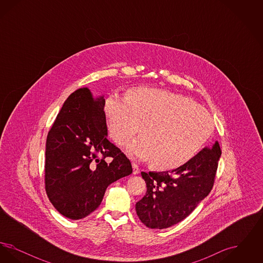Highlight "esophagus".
Listing matches in <instances>:
<instances>
[{
	"mask_svg": "<svg viewBox=\"0 0 263 263\" xmlns=\"http://www.w3.org/2000/svg\"><path fill=\"white\" fill-rule=\"evenodd\" d=\"M132 167H133V175H139L140 174V168L136 163H132Z\"/></svg>",
	"mask_w": 263,
	"mask_h": 263,
	"instance_id": "esophagus-1",
	"label": "esophagus"
}]
</instances>
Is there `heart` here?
<instances>
[{
	"label": "heart",
	"mask_w": 263,
	"mask_h": 263,
	"mask_svg": "<svg viewBox=\"0 0 263 263\" xmlns=\"http://www.w3.org/2000/svg\"><path fill=\"white\" fill-rule=\"evenodd\" d=\"M103 112L108 133L124 145L141 130L126 152L161 171L178 168L195 158L212 136L214 122L195 101L170 90L135 88L126 98L110 95Z\"/></svg>",
	"instance_id": "b5f03b06"
}]
</instances>
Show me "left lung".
Masks as SVG:
<instances>
[{
	"label": "left lung",
	"mask_w": 263,
	"mask_h": 263,
	"mask_svg": "<svg viewBox=\"0 0 263 263\" xmlns=\"http://www.w3.org/2000/svg\"><path fill=\"white\" fill-rule=\"evenodd\" d=\"M221 154L216 141L212 148H204L190 162L172 172H142L147 191L136 203L141 222L162 230L185 219L210 193Z\"/></svg>",
	"instance_id": "8db88e82"
}]
</instances>
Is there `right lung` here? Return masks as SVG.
Here are the masks:
<instances>
[{"label":"right lung","mask_w":263,"mask_h":263,"mask_svg":"<svg viewBox=\"0 0 263 263\" xmlns=\"http://www.w3.org/2000/svg\"><path fill=\"white\" fill-rule=\"evenodd\" d=\"M104 102L88 88L77 89L47 135L45 190L55 209L71 220L98 209L107 186L132 174L130 161L107 139Z\"/></svg>","instance_id":"right-lung-1"}]
</instances>
